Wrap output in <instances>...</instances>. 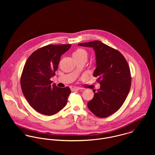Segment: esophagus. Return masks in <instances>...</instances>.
Listing matches in <instances>:
<instances>
[{
    "label": "esophagus",
    "instance_id": "1",
    "mask_svg": "<svg viewBox=\"0 0 155 155\" xmlns=\"http://www.w3.org/2000/svg\"><path fill=\"white\" fill-rule=\"evenodd\" d=\"M71 91H79L80 88H78V87H71Z\"/></svg>",
    "mask_w": 155,
    "mask_h": 155
}]
</instances>
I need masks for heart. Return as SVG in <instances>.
<instances>
[{"instance_id": "b5f03b06", "label": "heart", "mask_w": 155, "mask_h": 155, "mask_svg": "<svg viewBox=\"0 0 155 155\" xmlns=\"http://www.w3.org/2000/svg\"><path fill=\"white\" fill-rule=\"evenodd\" d=\"M73 56L74 58H85L87 60L88 53L87 52L82 48H78L73 54Z\"/></svg>"}]
</instances>
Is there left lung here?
<instances>
[{
	"mask_svg": "<svg viewBox=\"0 0 155 155\" xmlns=\"http://www.w3.org/2000/svg\"><path fill=\"white\" fill-rule=\"evenodd\" d=\"M92 48L97 67L93 74L100 84L98 92L88 103L89 109L99 117H106L118 110L125 101L131 85L128 64L117 50L101 41L79 44Z\"/></svg>",
	"mask_w": 155,
	"mask_h": 155,
	"instance_id": "obj_1",
	"label": "left lung"
}]
</instances>
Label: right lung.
<instances>
[{"label": "right lung", "mask_w": 155, "mask_h": 155, "mask_svg": "<svg viewBox=\"0 0 155 155\" xmlns=\"http://www.w3.org/2000/svg\"><path fill=\"white\" fill-rule=\"evenodd\" d=\"M71 46L46 45L33 52L25 63L20 79L22 93L29 104L41 114H55L67 104L70 89L52 85L50 79L55 74L61 56Z\"/></svg>", "instance_id": "1"}]
</instances>
